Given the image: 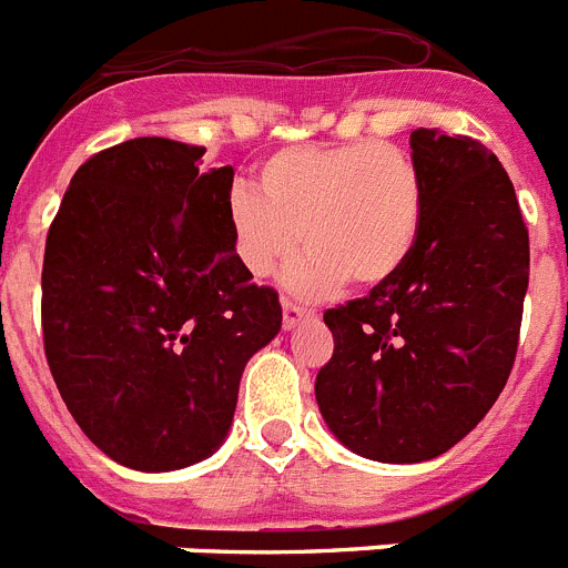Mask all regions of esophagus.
<instances>
[{"mask_svg": "<svg viewBox=\"0 0 568 568\" xmlns=\"http://www.w3.org/2000/svg\"><path fill=\"white\" fill-rule=\"evenodd\" d=\"M307 318H313L310 310L298 307V304L293 302H284V331H293V327H298V324L307 322Z\"/></svg>", "mask_w": 568, "mask_h": 568, "instance_id": "1", "label": "esophagus"}]
</instances>
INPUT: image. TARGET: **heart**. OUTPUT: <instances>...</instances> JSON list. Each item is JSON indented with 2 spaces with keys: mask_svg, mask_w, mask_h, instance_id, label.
Returning <instances> with one entry per match:
<instances>
[{
  "mask_svg": "<svg viewBox=\"0 0 568 568\" xmlns=\"http://www.w3.org/2000/svg\"><path fill=\"white\" fill-rule=\"evenodd\" d=\"M258 189H232V250L246 273L266 278L304 237L310 250L284 278L302 298L347 281L379 287L408 264L423 230V172L394 143L290 145L261 163Z\"/></svg>",
  "mask_w": 568,
  "mask_h": 568,
  "instance_id": "b5f03b06",
  "label": "heart"
}]
</instances>
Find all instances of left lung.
Wrapping results in <instances>:
<instances>
[{
    "label": "left lung",
    "mask_w": 568,
    "mask_h": 568,
    "mask_svg": "<svg viewBox=\"0 0 568 568\" xmlns=\"http://www.w3.org/2000/svg\"><path fill=\"white\" fill-rule=\"evenodd\" d=\"M425 217L408 264L367 298L327 310L336 351L316 376L324 423L376 463H425L471 434L515 365L528 230L483 143L410 132Z\"/></svg>",
    "instance_id": "obj_1"
}]
</instances>
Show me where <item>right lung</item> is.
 <instances>
[{"instance_id": "1", "label": "right lung", "mask_w": 568, "mask_h": 568, "mask_svg": "<svg viewBox=\"0 0 568 568\" xmlns=\"http://www.w3.org/2000/svg\"><path fill=\"white\" fill-rule=\"evenodd\" d=\"M134 138L85 160L42 264L48 367L82 434L134 471H178L230 434L241 373L281 331L278 293L232 250V166Z\"/></svg>"}]
</instances>
